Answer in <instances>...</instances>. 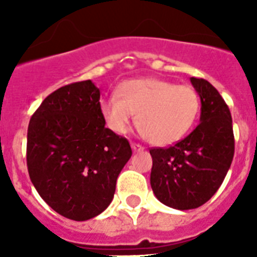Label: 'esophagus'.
Returning a JSON list of instances; mask_svg holds the SVG:
<instances>
[{"mask_svg": "<svg viewBox=\"0 0 257 257\" xmlns=\"http://www.w3.org/2000/svg\"><path fill=\"white\" fill-rule=\"evenodd\" d=\"M131 147H132L133 152H143V151H144V148H143V147L139 144H132Z\"/></svg>", "mask_w": 257, "mask_h": 257, "instance_id": "obj_1", "label": "esophagus"}]
</instances>
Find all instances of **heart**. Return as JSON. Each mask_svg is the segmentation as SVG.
Segmentation results:
<instances>
[{"label": "heart", "instance_id": "obj_1", "mask_svg": "<svg viewBox=\"0 0 257 257\" xmlns=\"http://www.w3.org/2000/svg\"><path fill=\"white\" fill-rule=\"evenodd\" d=\"M116 93L100 102L106 126L117 135H125L137 111V128L157 147L181 140L199 116L200 97L192 86L160 78H136L120 84Z\"/></svg>", "mask_w": 257, "mask_h": 257}]
</instances>
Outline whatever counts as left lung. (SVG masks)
I'll return each mask as SVG.
<instances>
[{
	"label": "left lung",
	"instance_id": "left-lung-1",
	"mask_svg": "<svg viewBox=\"0 0 257 257\" xmlns=\"http://www.w3.org/2000/svg\"><path fill=\"white\" fill-rule=\"evenodd\" d=\"M201 102L200 124L169 148L151 149V187L167 207L199 208L220 188L231 167L235 139L231 112L217 89L203 78L191 77Z\"/></svg>",
	"mask_w": 257,
	"mask_h": 257
}]
</instances>
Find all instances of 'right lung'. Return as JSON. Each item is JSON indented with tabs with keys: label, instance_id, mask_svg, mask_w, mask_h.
I'll list each match as a JSON object with an SVG mask.
<instances>
[{
	"label": "right lung",
	"instance_id": "1",
	"mask_svg": "<svg viewBox=\"0 0 257 257\" xmlns=\"http://www.w3.org/2000/svg\"><path fill=\"white\" fill-rule=\"evenodd\" d=\"M131 156L128 140L105 128L100 89L90 80L54 90L30 118V180L44 201L66 219L85 221L104 212Z\"/></svg>",
	"mask_w": 257,
	"mask_h": 257
}]
</instances>
